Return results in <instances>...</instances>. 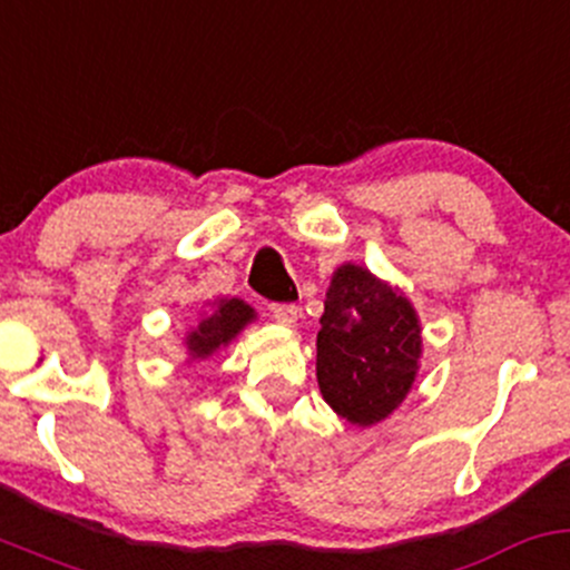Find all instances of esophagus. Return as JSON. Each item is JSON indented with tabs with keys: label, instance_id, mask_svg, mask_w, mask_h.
Here are the masks:
<instances>
[{
	"label": "esophagus",
	"instance_id": "1",
	"mask_svg": "<svg viewBox=\"0 0 570 570\" xmlns=\"http://www.w3.org/2000/svg\"><path fill=\"white\" fill-rule=\"evenodd\" d=\"M268 315H272V321H277L279 326H296L298 307L296 304H268Z\"/></svg>",
	"mask_w": 570,
	"mask_h": 570
}]
</instances>
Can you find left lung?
Instances as JSON below:
<instances>
[{
  "mask_svg": "<svg viewBox=\"0 0 570 570\" xmlns=\"http://www.w3.org/2000/svg\"><path fill=\"white\" fill-rule=\"evenodd\" d=\"M419 356L421 326L407 298L366 268H336L317 332L323 400L351 424H377L405 400Z\"/></svg>",
  "mask_w": 570,
  "mask_h": 570,
  "instance_id": "obj_1",
  "label": "left lung"
}]
</instances>
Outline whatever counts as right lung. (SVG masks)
Listing matches in <instances>:
<instances>
[{
	"instance_id": "right-lung-1",
	"label": "right lung",
	"mask_w": 570,
	"mask_h": 570,
	"mask_svg": "<svg viewBox=\"0 0 570 570\" xmlns=\"http://www.w3.org/2000/svg\"><path fill=\"white\" fill-rule=\"evenodd\" d=\"M255 317L249 304L238 302V298H223L217 307L206 312L198 321L193 332H187V353L189 361H198L212 356L217 347L228 345L234 336L247 326Z\"/></svg>"
}]
</instances>
